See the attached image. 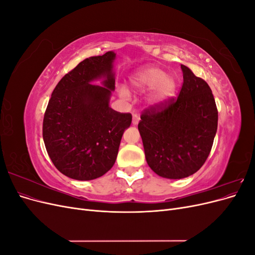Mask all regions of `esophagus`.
<instances>
[{
    "mask_svg": "<svg viewBox=\"0 0 255 255\" xmlns=\"http://www.w3.org/2000/svg\"><path fill=\"white\" fill-rule=\"evenodd\" d=\"M138 122H139V117H138L137 115H134V116H133V119H132L133 126H137V125H138Z\"/></svg>",
    "mask_w": 255,
    "mask_h": 255,
    "instance_id": "obj_1",
    "label": "esophagus"
}]
</instances>
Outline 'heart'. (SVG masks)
Returning a JSON list of instances; mask_svg holds the SVG:
<instances>
[{
	"label": "heart",
	"mask_w": 255,
	"mask_h": 255,
	"mask_svg": "<svg viewBox=\"0 0 255 255\" xmlns=\"http://www.w3.org/2000/svg\"><path fill=\"white\" fill-rule=\"evenodd\" d=\"M129 83L136 92L150 91L146 96V102L151 107H159L166 104L174 97L177 88L174 76L166 74L163 69L153 65L137 69L130 76ZM119 95L122 99H128L129 92L127 87L120 86Z\"/></svg>",
	"instance_id": "heart-1"
}]
</instances>
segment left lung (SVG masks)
<instances>
[{"label":"left lung","mask_w":255,"mask_h":255,"mask_svg":"<svg viewBox=\"0 0 255 255\" xmlns=\"http://www.w3.org/2000/svg\"><path fill=\"white\" fill-rule=\"evenodd\" d=\"M183 86L176 100L141 115L138 129L146 163L157 175L184 179L203 166L217 132L218 111L207 83L181 65Z\"/></svg>","instance_id":"1"}]
</instances>
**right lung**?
<instances>
[{
  "instance_id": "add662e5",
  "label": "right lung",
  "mask_w": 255,
  "mask_h": 255,
  "mask_svg": "<svg viewBox=\"0 0 255 255\" xmlns=\"http://www.w3.org/2000/svg\"><path fill=\"white\" fill-rule=\"evenodd\" d=\"M116 53L84 59L53 90L43 118L45 149L58 171L90 181L114 166L132 115L110 106ZM101 79V85L92 83Z\"/></svg>"
}]
</instances>
